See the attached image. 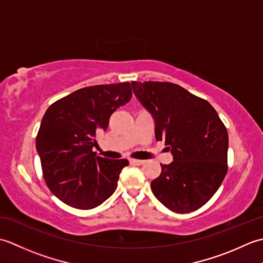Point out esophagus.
Returning <instances> with one entry per match:
<instances>
[{"label": "esophagus", "mask_w": 263, "mask_h": 263, "mask_svg": "<svg viewBox=\"0 0 263 263\" xmlns=\"http://www.w3.org/2000/svg\"><path fill=\"white\" fill-rule=\"evenodd\" d=\"M128 161H130V164L137 165V166H140V165L144 164V160H140V159H130Z\"/></svg>", "instance_id": "1"}]
</instances>
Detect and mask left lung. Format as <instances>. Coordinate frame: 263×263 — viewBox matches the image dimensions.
I'll return each instance as SVG.
<instances>
[{"label": "left lung", "instance_id": "obj_1", "mask_svg": "<svg viewBox=\"0 0 263 263\" xmlns=\"http://www.w3.org/2000/svg\"><path fill=\"white\" fill-rule=\"evenodd\" d=\"M132 90L152 114L155 136L173 155L152 190L166 208L187 214L201 208L227 173L228 133L206 100L171 82L132 81Z\"/></svg>", "mask_w": 263, "mask_h": 263}]
</instances>
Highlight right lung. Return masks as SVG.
<instances>
[{
    "instance_id": "add662e5",
    "label": "right lung",
    "mask_w": 263,
    "mask_h": 263,
    "mask_svg": "<svg viewBox=\"0 0 263 263\" xmlns=\"http://www.w3.org/2000/svg\"><path fill=\"white\" fill-rule=\"evenodd\" d=\"M130 82L79 89L47 108L36 138L44 178L55 197L77 209L96 208L114 193L126 159L96 156L95 138L130 102Z\"/></svg>"
}]
</instances>
